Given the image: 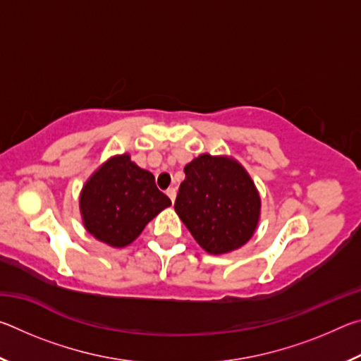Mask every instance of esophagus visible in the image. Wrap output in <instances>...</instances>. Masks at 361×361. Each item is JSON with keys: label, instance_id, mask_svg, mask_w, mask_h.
I'll list each match as a JSON object with an SVG mask.
<instances>
[{"label": "esophagus", "instance_id": "esophagus-1", "mask_svg": "<svg viewBox=\"0 0 361 361\" xmlns=\"http://www.w3.org/2000/svg\"><path fill=\"white\" fill-rule=\"evenodd\" d=\"M167 195H169V199L172 200V202H175V197H176V189H175V188H169V189H167Z\"/></svg>", "mask_w": 361, "mask_h": 361}]
</instances>
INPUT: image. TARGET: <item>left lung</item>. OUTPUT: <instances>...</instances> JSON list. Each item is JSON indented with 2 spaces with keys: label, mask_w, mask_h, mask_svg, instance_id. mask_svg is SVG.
Wrapping results in <instances>:
<instances>
[{
  "label": "left lung",
  "mask_w": 361,
  "mask_h": 361,
  "mask_svg": "<svg viewBox=\"0 0 361 361\" xmlns=\"http://www.w3.org/2000/svg\"><path fill=\"white\" fill-rule=\"evenodd\" d=\"M175 212L210 255L234 252L252 239L261 199L253 180L234 159L200 154L185 167Z\"/></svg>",
  "instance_id": "8db88e82"
}]
</instances>
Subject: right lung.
<instances>
[{
    "label": "right lung",
    "instance_id": "obj_1",
    "mask_svg": "<svg viewBox=\"0 0 361 361\" xmlns=\"http://www.w3.org/2000/svg\"><path fill=\"white\" fill-rule=\"evenodd\" d=\"M172 205L129 154L114 156L95 170L79 195L84 228L97 240L122 248L142 234L145 226Z\"/></svg>",
    "mask_w": 361,
    "mask_h": 361
}]
</instances>
